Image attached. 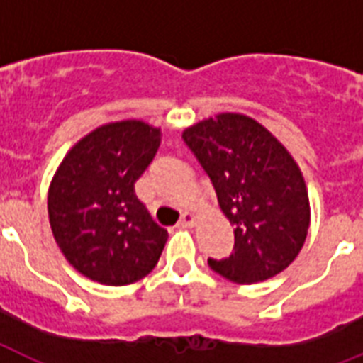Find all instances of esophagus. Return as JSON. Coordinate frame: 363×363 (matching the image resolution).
<instances>
[{"label":"esophagus","mask_w":363,"mask_h":363,"mask_svg":"<svg viewBox=\"0 0 363 363\" xmlns=\"http://www.w3.org/2000/svg\"><path fill=\"white\" fill-rule=\"evenodd\" d=\"M194 222H196V216H194L192 213H182L179 224H181V226H194Z\"/></svg>","instance_id":"obj_1"}]
</instances>
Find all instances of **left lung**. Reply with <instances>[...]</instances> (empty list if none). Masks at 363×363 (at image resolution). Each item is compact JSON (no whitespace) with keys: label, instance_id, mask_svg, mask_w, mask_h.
I'll use <instances>...</instances> for the list:
<instances>
[{"label":"left lung","instance_id":"1","mask_svg":"<svg viewBox=\"0 0 363 363\" xmlns=\"http://www.w3.org/2000/svg\"><path fill=\"white\" fill-rule=\"evenodd\" d=\"M182 141L213 182L233 226L228 258L209 267L239 284L267 281L292 264L309 230V198L298 164L252 118L233 113L199 122Z\"/></svg>","mask_w":363,"mask_h":363}]
</instances>
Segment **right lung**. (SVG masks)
Instances as JSON below:
<instances>
[{
    "instance_id": "1",
    "label": "right lung",
    "mask_w": 363,
    "mask_h": 363,
    "mask_svg": "<svg viewBox=\"0 0 363 363\" xmlns=\"http://www.w3.org/2000/svg\"><path fill=\"white\" fill-rule=\"evenodd\" d=\"M162 131L145 122L101 125L77 143L48 190L54 239L88 279L124 286L158 264L167 232L135 196V182L160 148Z\"/></svg>"
}]
</instances>
